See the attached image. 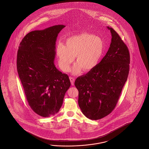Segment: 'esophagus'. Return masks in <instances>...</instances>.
<instances>
[{"mask_svg":"<svg viewBox=\"0 0 149 149\" xmlns=\"http://www.w3.org/2000/svg\"><path fill=\"white\" fill-rule=\"evenodd\" d=\"M70 81L72 85H74V78H73V77H70Z\"/></svg>","mask_w":149,"mask_h":149,"instance_id":"34e87169","label":"esophagus"}]
</instances>
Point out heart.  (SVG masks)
<instances>
[{
  "label": "heart",
  "instance_id": "b5f03b06",
  "mask_svg": "<svg viewBox=\"0 0 149 149\" xmlns=\"http://www.w3.org/2000/svg\"><path fill=\"white\" fill-rule=\"evenodd\" d=\"M104 50L102 38L88 33H81L67 38L65 45L58 43L56 47L58 62L62 70L67 72L76 56L77 62L72 73L78 74L81 70L89 71L98 64Z\"/></svg>",
  "mask_w": 149,
  "mask_h": 149
}]
</instances>
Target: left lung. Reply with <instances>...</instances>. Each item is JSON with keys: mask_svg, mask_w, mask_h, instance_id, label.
Masks as SVG:
<instances>
[{"mask_svg": "<svg viewBox=\"0 0 149 149\" xmlns=\"http://www.w3.org/2000/svg\"><path fill=\"white\" fill-rule=\"evenodd\" d=\"M110 47L93 69L76 79L78 104L82 113L91 120L110 114L117 103L130 70V55L126 45L112 28Z\"/></svg>", "mask_w": 149, "mask_h": 149, "instance_id": "1", "label": "left lung"}]
</instances>
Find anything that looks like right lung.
<instances>
[{
    "instance_id": "add662e5",
    "label": "right lung",
    "mask_w": 149,
    "mask_h": 149,
    "mask_svg": "<svg viewBox=\"0 0 149 149\" xmlns=\"http://www.w3.org/2000/svg\"><path fill=\"white\" fill-rule=\"evenodd\" d=\"M65 26L30 32L19 44L17 69L29 105L36 113L49 117L57 113L71 82L54 65L56 41Z\"/></svg>"
}]
</instances>
